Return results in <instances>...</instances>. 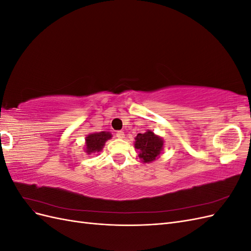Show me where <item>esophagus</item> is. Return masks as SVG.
<instances>
[{
  "instance_id": "obj_1",
  "label": "esophagus",
  "mask_w": 251,
  "mask_h": 251,
  "mask_svg": "<svg viewBox=\"0 0 251 251\" xmlns=\"http://www.w3.org/2000/svg\"><path fill=\"white\" fill-rule=\"evenodd\" d=\"M116 137H117V138H119V139H123V138H125V133H124V132H121V131H118V132L116 133Z\"/></svg>"
}]
</instances>
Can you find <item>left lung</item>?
Wrapping results in <instances>:
<instances>
[{
    "mask_svg": "<svg viewBox=\"0 0 251 251\" xmlns=\"http://www.w3.org/2000/svg\"><path fill=\"white\" fill-rule=\"evenodd\" d=\"M135 149L139 151V158L144 163L153 162L160 155L163 149V139L148 130L146 133L138 134L135 138Z\"/></svg>",
    "mask_w": 251,
    "mask_h": 251,
    "instance_id": "left-lung-1",
    "label": "left lung"
}]
</instances>
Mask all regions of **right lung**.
<instances>
[{
    "label": "right lung",
    "instance_id": "obj_1",
    "mask_svg": "<svg viewBox=\"0 0 251 251\" xmlns=\"http://www.w3.org/2000/svg\"><path fill=\"white\" fill-rule=\"evenodd\" d=\"M112 134L110 132H100L90 134L86 137V149L85 151L87 154L100 153L102 150L104 143L107 140L111 139Z\"/></svg>",
    "mask_w": 251,
    "mask_h": 251
}]
</instances>
